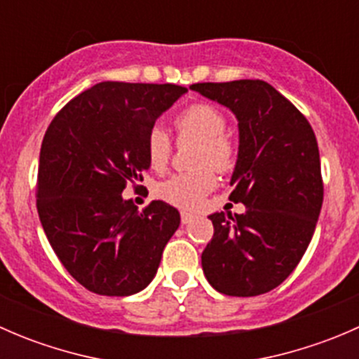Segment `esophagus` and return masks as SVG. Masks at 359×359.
Listing matches in <instances>:
<instances>
[{"label": "esophagus", "mask_w": 359, "mask_h": 359, "mask_svg": "<svg viewBox=\"0 0 359 359\" xmlns=\"http://www.w3.org/2000/svg\"><path fill=\"white\" fill-rule=\"evenodd\" d=\"M194 219H196V215H193V213H189V212L180 213V222L182 224H191Z\"/></svg>", "instance_id": "esophagus-1"}]
</instances>
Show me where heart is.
Segmentation results:
<instances>
[{"instance_id": "obj_1", "label": "heart", "mask_w": 359, "mask_h": 359, "mask_svg": "<svg viewBox=\"0 0 359 359\" xmlns=\"http://www.w3.org/2000/svg\"><path fill=\"white\" fill-rule=\"evenodd\" d=\"M173 128L180 144L194 142L191 163L198 166L159 184L161 200L184 210L200 208L205 198L215 189L219 172H229L238 159L234 140L226 133L227 119L219 107L206 102L191 104L173 118ZM146 156L153 170H163L172 158V140L165 130L153 126L146 137Z\"/></svg>"}]
</instances>
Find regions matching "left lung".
Wrapping results in <instances>:
<instances>
[{
	"mask_svg": "<svg viewBox=\"0 0 359 359\" xmlns=\"http://www.w3.org/2000/svg\"><path fill=\"white\" fill-rule=\"evenodd\" d=\"M191 90L238 118L240 147L229 200L241 215L213 213V238L201 253L208 283L253 297L283 283L311 243L323 205L320 151L309 121L262 79L196 83Z\"/></svg>",
	"mask_w": 359,
	"mask_h": 359,
	"instance_id": "obj_1",
	"label": "left lung"
}]
</instances>
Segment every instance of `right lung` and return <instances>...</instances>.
<instances>
[{
  "label": "right lung",
  "mask_w": 359,
  "mask_h": 359,
  "mask_svg": "<svg viewBox=\"0 0 359 359\" xmlns=\"http://www.w3.org/2000/svg\"><path fill=\"white\" fill-rule=\"evenodd\" d=\"M187 88L102 81L57 112L43 137L36 206L67 273L86 290L126 297L153 281L180 213L123 200L149 168L146 137Z\"/></svg>",
  "instance_id": "obj_1"
}]
</instances>
